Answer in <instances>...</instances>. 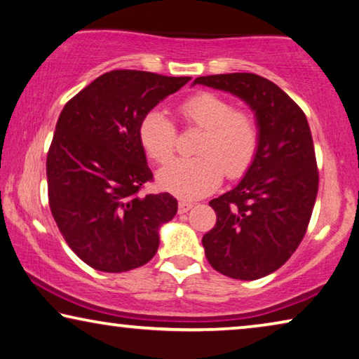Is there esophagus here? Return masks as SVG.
Returning a JSON list of instances; mask_svg holds the SVG:
<instances>
[{"label":"esophagus","mask_w":359,"mask_h":359,"mask_svg":"<svg viewBox=\"0 0 359 359\" xmlns=\"http://www.w3.org/2000/svg\"><path fill=\"white\" fill-rule=\"evenodd\" d=\"M193 208L191 203H185V201H180L179 203V214H185L189 212V210Z\"/></svg>","instance_id":"1"}]
</instances>
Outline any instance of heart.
<instances>
[{
    "label": "heart",
    "instance_id": "obj_1",
    "mask_svg": "<svg viewBox=\"0 0 359 359\" xmlns=\"http://www.w3.org/2000/svg\"><path fill=\"white\" fill-rule=\"evenodd\" d=\"M187 124L203 129L195 158H177L158 170L163 190L182 198L198 200L220 185L222 177L238 179L251 168L260 145V130L246 111L214 93H198L179 107ZM139 140L153 161H168L174 153L177 130L166 113L150 110L139 124Z\"/></svg>",
    "mask_w": 359,
    "mask_h": 359
}]
</instances>
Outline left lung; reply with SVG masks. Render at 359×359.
Here are the masks:
<instances>
[{
	"instance_id": "8db88e82",
	"label": "left lung",
	"mask_w": 359,
	"mask_h": 359,
	"mask_svg": "<svg viewBox=\"0 0 359 359\" xmlns=\"http://www.w3.org/2000/svg\"><path fill=\"white\" fill-rule=\"evenodd\" d=\"M231 93L255 113L260 145L235 189L214 198V229L203 236L214 270L235 280L276 271L304 240L318 193L315 147L305 113L275 83L254 73L196 78Z\"/></svg>"
}]
</instances>
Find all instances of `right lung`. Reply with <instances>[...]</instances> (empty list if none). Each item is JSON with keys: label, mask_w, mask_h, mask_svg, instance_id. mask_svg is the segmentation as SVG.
Here are the masks:
<instances>
[{"label": "right lung", "mask_w": 359, "mask_h": 359, "mask_svg": "<svg viewBox=\"0 0 359 359\" xmlns=\"http://www.w3.org/2000/svg\"><path fill=\"white\" fill-rule=\"evenodd\" d=\"M190 79L108 72L68 100L57 119L46 159L49 208L68 246L93 269L129 271L156 254L159 229L177 212V200L139 195L153 179L139 124Z\"/></svg>", "instance_id": "right-lung-1"}]
</instances>
